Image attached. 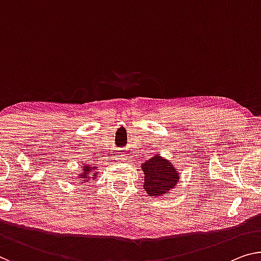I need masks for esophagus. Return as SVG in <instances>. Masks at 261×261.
I'll use <instances>...</instances> for the list:
<instances>
[{
    "mask_svg": "<svg viewBox=\"0 0 261 261\" xmlns=\"http://www.w3.org/2000/svg\"><path fill=\"white\" fill-rule=\"evenodd\" d=\"M117 161H119V162H124V161H125V154L119 153L118 157H117Z\"/></svg>",
    "mask_w": 261,
    "mask_h": 261,
    "instance_id": "obj_1",
    "label": "esophagus"
}]
</instances>
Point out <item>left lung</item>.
Wrapping results in <instances>:
<instances>
[{
  "label": "left lung",
  "instance_id": "8db88e82",
  "mask_svg": "<svg viewBox=\"0 0 261 261\" xmlns=\"http://www.w3.org/2000/svg\"><path fill=\"white\" fill-rule=\"evenodd\" d=\"M141 168L144 172L143 189L150 197L169 196L170 190L177 185L179 179V172L173 163L163 158L161 154H155L142 163Z\"/></svg>",
  "mask_w": 261,
  "mask_h": 261
}]
</instances>
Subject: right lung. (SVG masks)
Returning <instances> with one entry per match:
<instances>
[{"instance_id":"right-lung-1","label":"right lung","mask_w":261,"mask_h":261,"mask_svg":"<svg viewBox=\"0 0 261 261\" xmlns=\"http://www.w3.org/2000/svg\"><path fill=\"white\" fill-rule=\"evenodd\" d=\"M96 164L95 165H91V164H84L83 169H82V172L81 174H79V180H80V184H83L85 185V182L87 181H90L93 178L97 177L96 174Z\"/></svg>"}]
</instances>
